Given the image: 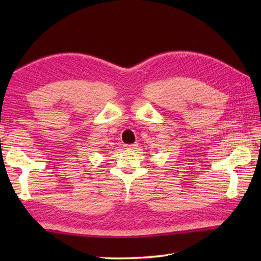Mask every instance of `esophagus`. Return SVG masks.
<instances>
[{"instance_id":"obj_1","label":"esophagus","mask_w":261,"mask_h":261,"mask_svg":"<svg viewBox=\"0 0 261 261\" xmlns=\"http://www.w3.org/2000/svg\"><path fill=\"white\" fill-rule=\"evenodd\" d=\"M125 147L130 148V149H135L138 147V143H132V145H125Z\"/></svg>"}]
</instances>
